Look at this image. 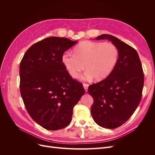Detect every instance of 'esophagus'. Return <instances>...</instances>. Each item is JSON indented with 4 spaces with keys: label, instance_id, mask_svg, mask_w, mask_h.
I'll use <instances>...</instances> for the list:
<instances>
[{
    "label": "esophagus",
    "instance_id": "obj_1",
    "mask_svg": "<svg viewBox=\"0 0 155 155\" xmlns=\"http://www.w3.org/2000/svg\"><path fill=\"white\" fill-rule=\"evenodd\" d=\"M83 85L84 89H85V91L86 92H87L88 88V84H87V83H83Z\"/></svg>",
    "mask_w": 155,
    "mask_h": 155
}]
</instances>
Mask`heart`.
I'll return each mask as SVG.
<instances>
[{
  "label": "heart",
  "instance_id": "1",
  "mask_svg": "<svg viewBox=\"0 0 155 155\" xmlns=\"http://www.w3.org/2000/svg\"><path fill=\"white\" fill-rule=\"evenodd\" d=\"M118 56V50L113 43L84 41L74 50V54L64 53L62 62L73 78L80 76L85 65L86 79L101 81L113 71Z\"/></svg>",
  "mask_w": 155,
  "mask_h": 155
}]
</instances>
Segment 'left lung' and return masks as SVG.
Returning a JSON list of instances; mask_svg holds the SVG:
<instances>
[{
	"mask_svg": "<svg viewBox=\"0 0 155 155\" xmlns=\"http://www.w3.org/2000/svg\"><path fill=\"white\" fill-rule=\"evenodd\" d=\"M97 40L108 39L118 50V61L105 79L88 87L94 103L91 114L95 122L106 129H115L127 121L142 96L144 74L138 52L129 45L109 34Z\"/></svg>",
	"mask_w": 155,
	"mask_h": 155,
	"instance_id": "left-lung-1",
	"label": "left lung"
}]
</instances>
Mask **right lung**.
<instances>
[{
  "instance_id": "right-lung-1",
  "label": "right lung",
  "mask_w": 155,
  "mask_h": 155,
  "mask_svg": "<svg viewBox=\"0 0 155 155\" xmlns=\"http://www.w3.org/2000/svg\"><path fill=\"white\" fill-rule=\"evenodd\" d=\"M64 37H50L33 45L20 63V91L31 118L43 128L56 130L72 120L73 108L85 94L62 62L65 51L76 44Z\"/></svg>"
}]
</instances>
